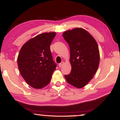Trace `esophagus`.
<instances>
[{"instance_id": "34e87169", "label": "esophagus", "mask_w": 120, "mask_h": 120, "mask_svg": "<svg viewBox=\"0 0 120 120\" xmlns=\"http://www.w3.org/2000/svg\"><path fill=\"white\" fill-rule=\"evenodd\" d=\"M64 64V62H63V61H62V62H61L60 63V64H59V67L60 68H61V67H62V66H63V65Z\"/></svg>"}]
</instances>
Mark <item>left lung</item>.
Segmentation results:
<instances>
[{
    "label": "left lung",
    "mask_w": 120,
    "mask_h": 120,
    "mask_svg": "<svg viewBox=\"0 0 120 120\" xmlns=\"http://www.w3.org/2000/svg\"><path fill=\"white\" fill-rule=\"evenodd\" d=\"M63 37L70 48L71 71L65 75L69 84L77 88L86 86L98 68L99 51L96 40L84 28L77 27L65 31Z\"/></svg>",
    "instance_id": "left-lung-1"
}]
</instances>
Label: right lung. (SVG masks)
I'll list each match as a JSON object with an SVG mask.
<instances>
[{
    "instance_id": "add662e5",
    "label": "right lung",
    "mask_w": 120,
    "mask_h": 120,
    "mask_svg": "<svg viewBox=\"0 0 120 120\" xmlns=\"http://www.w3.org/2000/svg\"><path fill=\"white\" fill-rule=\"evenodd\" d=\"M56 32L38 34L22 46L17 57L19 72L27 84L41 89L49 84L56 64L53 60L50 45Z\"/></svg>"
}]
</instances>
